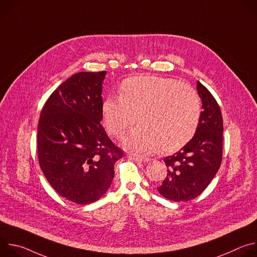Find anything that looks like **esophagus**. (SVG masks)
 <instances>
[{"label": "esophagus", "instance_id": "34e87169", "mask_svg": "<svg viewBox=\"0 0 257 257\" xmlns=\"http://www.w3.org/2000/svg\"><path fill=\"white\" fill-rule=\"evenodd\" d=\"M129 158L132 159V160H134V161H136V162H143V163L149 162V161L151 160L150 158H144V157L139 156V155H136V154H130V155H129Z\"/></svg>", "mask_w": 257, "mask_h": 257}]
</instances>
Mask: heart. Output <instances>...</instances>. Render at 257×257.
Returning <instances> with one entry per match:
<instances>
[{"mask_svg":"<svg viewBox=\"0 0 257 257\" xmlns=\"http://www.w3.org/2000/svg\"><path fill=\"white\" fill-rule=\"evenodd\" d=\"M108 132L120 136L140 123L124 138L128 148L153 153H171L194 135L201 115V102L193 87L158 76L128 78L120 86V96H107L101 105Z\"/></svg>","mask_w":257,"mask_h":257,"instance_id":"1","label":"heart"}]
</instances>
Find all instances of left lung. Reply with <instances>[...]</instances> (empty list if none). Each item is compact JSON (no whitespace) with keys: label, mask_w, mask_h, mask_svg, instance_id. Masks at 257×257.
<instances>
[{"label":"left lung","mask_w":257,"mask_h":257,"mask_svg":"<svg viewBox=\"0 0 257 257\" xmlns=\"http://www.w3.org/2000/svg\"><path fill=\"white\" fill-rule=\"evenodd\" d=\"M202 101L198 127L191 140L173 156L164 159L167 177L158 188L167 199L188 201L200 195L219 169L223 157V117L209 90L197 81Z\"/></svg>","instance_id":"left-lung-1"}]
</instances>
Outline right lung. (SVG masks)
Listing matches in <instances>:
<instances>
[{
  "instance_id": "right-lung-1",
  "label": "right lung",
  "mask_w": 257,
  "mask_h": 257,
  "mask_svg": "<svg viewBox=\"0 0 257 257\" xmlns=\"http://www.w3.org/2000/svg\"><path fill=\"white\" fill-rule=\"evenodd\" d=\"M105 74L72 75L50 95L38 125L44 175L61 196L78 204L94 202L106 192L115 163L124 156L100 125Z\"/></svg>"
}]
</instances>
